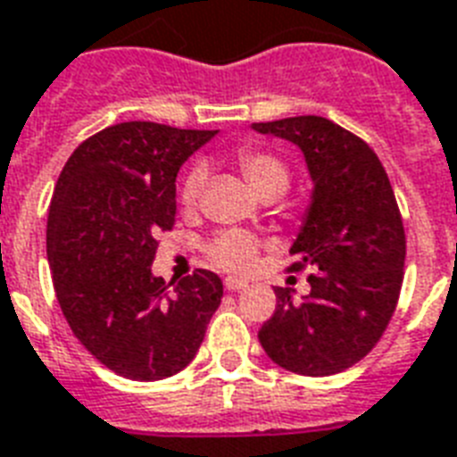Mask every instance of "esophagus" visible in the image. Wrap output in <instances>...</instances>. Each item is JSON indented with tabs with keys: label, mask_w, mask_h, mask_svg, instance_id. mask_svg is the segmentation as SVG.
I'll return each mask as SVG.
<instances>
[{
	"label": "esophagus",
	"mask_w": 457,
	"mask_h": 457,
	"mask_svg": "<svg viewBox=\"0 0 457 457\" xmlns=\"http://www.w3.org/2000/svg\"><path fill=\"white\" fill-rule=\"evenodd\" d=\"M244 287H246V282H242V279H232V278L225 279V289H228V292H239V289H244Z\"/></svg>",
	"instance_id": "obj_1"
}]
</instances>
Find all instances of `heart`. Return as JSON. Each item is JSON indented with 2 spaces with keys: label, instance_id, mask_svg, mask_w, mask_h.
<instances>
[{
  "label": "heart",
  "instance_id": "b5f03b06",
  "mask_svg": "<svg viewBox=\"0 0 457 457\" xmlns=\"http://www.w3.org/2000/svg\"><path fill=\"white\" fill-rule=\"evenodd\" d=\"M237 163L242 168L244 178L249 179V185L261 196L270 192L282 194L289 187V168L285 165V161H279L270 152H263V149H256V146H244L237 154ZM204 182H206V172L199 165H194L182 179V187H179V201L187 208L196 206ZM258 251H261V242L256 237L246 235V232H237V229L222 232L208 244V258L218 268L235 272V275H244L256 265Z\"/></svg>",
  "mask_w": 457,
  "mask_h": 457
}]
</instances>
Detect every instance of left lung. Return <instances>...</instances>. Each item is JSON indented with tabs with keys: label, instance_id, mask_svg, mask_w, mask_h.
<instances>
[{
	"label": "left lung",
	"instance_id": "left-lung-1",
	"mask_svg": "<svg viewBox=\"0 0 457 457\" xmlns=\"http://www.w3.org/2000/svg\"><path fill=\"white\" fill-rule=\"evenodd\" d=\"M261 135L303 152L312 196L289 253V270L312 268L311 294L294 301L278 287V308L258 341L279 368L337 375L375 348L403 285L405 232L382 161L353 132L320 116L253 123Z\"/></svg>",
	"mask_w": 457,
	"mask_h": 457
}]
</instances>
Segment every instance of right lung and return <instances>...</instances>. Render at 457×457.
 <instances>
[{"label":"right lung","mask_w":457,"mask_h":457,"mask_svg":"<svg viewBox=\"0 0 457 457\" xmlns=\"http://www.w3.org/2000/svg\"><path fill=\"white\" fill-rule=\"evenodd\" d=\"M218 130L130 120L85 139L63 165L46 220V256L63 318L116 375L156 382L199 351L222 299L196 270L168 292L152 272L156 235L175 225L179 165Z\"/></svg>","instance_id":"right-lung-1"}]
</instances>
